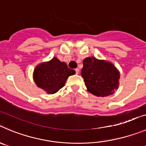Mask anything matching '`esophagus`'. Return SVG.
Wrapping results in <instances>:
<instances>
[{
    "label": "esophagus",
    "mask_w": 146,
    "mask_h": 146,
    "mask_svg": "<svg viewBox=\"0 0 146 146\" xmlns=\"http://www.w3.org/2000/svg\"><path fill=\"white\" fill-rule=\"evenodd\" d=\"M75 70H76V73H77V74L79 73V69H78V68H76V69H75Z\"/></svg>",
    "instance_id": "obj_1"
}]
</instances>
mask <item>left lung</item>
<instances>
[{"mask_svg":"<svg viewBox=\"0 0 146 146\" xmlns=\"http://www.w3.org/2000/svg\"><path fill=\"white\" fill-rule=\"evenodd\" d=\"M83 63L81 76L90 93L104 97L118 88L119 73L112 64L95 58H85Z\"/></svg>","mask_w":146,"mask_h":146,"instance_id":"1","label":"left lung"}]
</instances>
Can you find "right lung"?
<instances>
[{
    "instance_id": "right-lung-1",
    "label": "right lung",
    "mask_w": 146,
    "mask_h": 146,
    "mask_svg": "<svg viewBox=\"0 0 146 146\" xmlns=\"http://www.w3.org/2000/svg\"><path fill=\"white\" fill-rule=\"evenodd\" d=\"M75 73L76 71L69 68L66 63L54 58L36 67L34 79L38 87L48 94H54L65 86L68 78Z\"/></svg>"
}]
</instances>
